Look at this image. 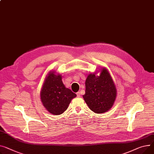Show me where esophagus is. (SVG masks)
I'll return each mask as SVG.
<instances>
[{
	"label": "esophagus",
	"instance_id": "1",
	"mask_svg": "<svg viewBox=\"0 0 154 154\" xmlns=\"http://www.w3.org/2000/svg\"><path fill=\"white\" fill-rule=\"evenodd\" d=\"M77 97H80V92H77Z\"/></svg>",
	"mask_w": 154,
	"mask_h": 154
}]
</instances>
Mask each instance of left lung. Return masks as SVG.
Listing matches in <instances>:
<instances>
[{
	"instance_id": "left-lung-1",
	"label": "left lung",
	"mask_w": 154,
	"mask_h": 154,
	"mask_svg": "<svg viewBox=\"0 0 154 154\" xmlns=\"http://www.w3.org/2000/svg\"><path fill=\"white\" fill-rule=\"evenodd\" d=\"M100 73L90 74L85 80V94L83 98L89 108L95 113H104L113 105L117 90L108 70L101 68Z\"/></svg>"
}]
</instances>
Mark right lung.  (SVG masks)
I'll use <instances>...</instances> for the list:
<instances>
[{"label":"right lung","mask_w":154,"mask_h":154,"mask_svg":"<svg viewBox=\"0 0 154 154\" xmlns=\"http://www.w3.org/2000/svg\"><path fill=\"white\" fill-rule=\"evenodd\" d=\"M77 95L66 88L62 81V75L50 71L41 89L40 98L46 110L54 115H59L67 109L71 100Z\"/></svg>","instance_id":"add662e5"}]
</instances>
